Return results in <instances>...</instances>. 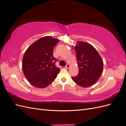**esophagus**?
<instances>
[{
  "label": "esophagus",
  "mask_w": 126,
  "mask_h": 126,
  "mask_svg": "<svg viewBox=\"0 0 126 126\" xmlns=\"http://www.w3.org/2000/svg\"><path fill=\"white\" fill-rule=\"evenodd\" d=\"M70 67V65L69 64H67L66 66H65V68H66V69H68V68H69Z\"/></svg>",
  "instance_id": "esophagus-1"
}]
</instances>
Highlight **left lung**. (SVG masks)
Masks as SVG:
<instances>
[{
    "label": "left lung",
    "instance_id": "obj_1",
    "mask_svg": "<svg viewBox=\"0 0 126 126\" xmlns=\"http://www.w3.org/2000/svg\"><path fill=\"white\" fill-rule=\"evenodd\" d=\"M75 49L79 72L72 79L82 87L92 86L102 74L104 63L101 57L92 45L86 42L77 41Z\"/></svg>",
    "mask_w": 126,
    "mask_h": 126
}]
</instances>
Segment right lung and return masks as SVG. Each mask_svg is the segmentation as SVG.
I'll use <instances>...</instances> for the list:
<instances>
[{"label":"right lung","instance_id":"right-lung-1","mask_svg":"<svg viewBox=\"0 0 126 126\" xmlns=\"http://www.w3.org/2000/svg\"><path fill=\"white\" fill-rule=\"evenodd\" d=\"M59 41L51 36H45L34 42L25 51L22 70L34 87L44 88L56 78L60 68L55 65L57 59L53 56V49Z\"/></svg>","mask_w":126,"mask_h":126}]
</instances>
